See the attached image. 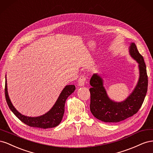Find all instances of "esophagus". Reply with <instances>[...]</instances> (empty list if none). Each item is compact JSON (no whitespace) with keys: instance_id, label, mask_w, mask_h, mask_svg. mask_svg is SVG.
Masks as SVG:
<instances>
[{"instance_id":"34e87169","label":"esophagus","mask_w":153,"mask_h":153,"mask_svg":"<svg viewBox=\"0 0 153 153\" xmlns=\"http://www.w3.org/2000/svg\"><path fill=\"white\" fill-rule=\"evenodd\" d=\"M85 80H86V78H85V75H82L80 76L79 79H78V86H80V87L84 86V84H85Z\"/></svg>"}]
</instances>
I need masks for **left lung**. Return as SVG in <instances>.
I'll list each match as a JSON object with an SVG mask.
<instances>
[{
    "label": "left lung",
    "mask_w": 153,
    "mask_h": 153,
    "mask_svg": "<svg viewBox=\"0 0 153 153\" xmlns=\"http://www.w3.org/2000/svg\"><path fill=\"white\" fill-rule=\"evenodd\" d=\"M129 54L138 63L139 79L128 98L121 102L110 100L103 86V80L99 75L94 74L90 80L92 86L90 110L94 116L105 123H118L137 113L145 99L147 91L148 78L146 66L142 55L138 52L137 46L131 43Z\"/></svg>",
    "instance_id": "left-lung-1"
}]
</instances>
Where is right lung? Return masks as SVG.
Listing matches in <instances>:
<instances>
[{
	"label": "right lung",
	"instance_id": "1",
	"mask_svg": "<svg viewBox=\"0 0 153 153\" xmlns=\"http://www.w3.org/2000/svg\"><path fill=\"white\" fill-rule=\"evenodd\" d=\"M75 90V86L74 85H66L60 94L59 98L55 102L53 107L51 108L47 113L39 117H27L18 112L14 107L9 98L7 88V81L6 76L5 83V96L7 103L13 113L22 122L28 125L30 127L39 128L43 129L54 128L61 123L64 113V106L67 98Z\"/></svg>",
	"mask_w": 153,
	"mask_h": 153
}]
</instances>
